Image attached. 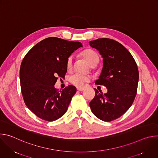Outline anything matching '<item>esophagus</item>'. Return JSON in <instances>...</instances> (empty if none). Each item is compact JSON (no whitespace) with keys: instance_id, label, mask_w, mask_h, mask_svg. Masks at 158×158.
Segmentation results:
<instances>
[{"instance_id":"obj_1","label":"esophagus","mask_w":158,"mask_h":158,"mask_svg":"<svg viewBox=\"0 0 158 158\" xmlns=\"http://www.w3.org/2000/svg\"><path fill=\"white\" fill-rule=\"evenodd\" d=\"M77 90L79 91H84V89L83 87H77Z\"/></svg>"}]
</instances>
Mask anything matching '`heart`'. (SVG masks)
I'll return each instance as SVG.
<instances>
[{
  "label": "heart",
  "mask_w": 158,
  "mask_h": 158,
  "mask_svg": "<svg viewBox=\"0 0 158 158\" xmlns=\"http://www.w3.org/2000/svg\"><path fill=\"white\" fill-rule=\"evenodd\" d=\"M82 56L84 57V58L86 59V60L88 62V63L90 65H96L99 62V56L92 49H86L82 52ZM73 56H71L68 57L67 60V69H69L72 66V62H73ZM69 80L71 84L76 86L78 87H82L84 84V83L87 81H88L89 78L87 76H83L82 74L75 73L71 75Z\"/></svg>",
  "instance_id": "heart-1"
}]
</instances>
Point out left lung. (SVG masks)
<instances>
[{
  "label": "left lung",
  "mask_w": 158,
  "mask_h": 158,
  "mask_svg": "<svg viewBox=\"0 0 158 158\" xmlns=\"http://www.w3.org/2000/svg\"><path fill=\"white\" fill-rule=\"evenodd\" d=\"M103 58L101 74L96 84L103 85L107 93L95 90L89 106L99 119L110 122L121 116L132 106L137 94L139 71L136 61L119 42L108 38L89 42Z\"/></svg>",
  "instance_id": "1"
}]
</instances>
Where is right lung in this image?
<instances>
[{"label": "right lung", "instance_id": "obj_1", "mask_svg": "<svg viewBox=\"0 0 158 158\" xmlns=\"http://www.w3.org/2000/svg\"><path fill=\"white\" fill-rule=\"evenodd\" d=\"M82 46L80 42L48 37L35 45L22 60V94L27 107L39 118L54 121L66 112L76 88L69 85L59 93L54 85L59 77H65L67 59Z\"/></svg>", "mask_w": 158, "mask_h": 158}]
</instances>
